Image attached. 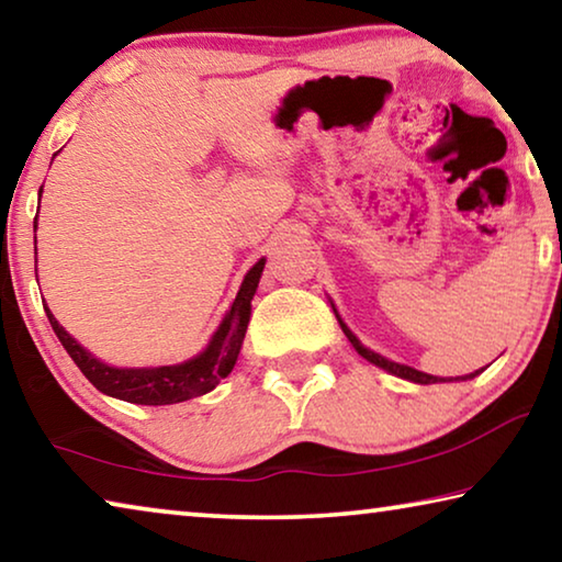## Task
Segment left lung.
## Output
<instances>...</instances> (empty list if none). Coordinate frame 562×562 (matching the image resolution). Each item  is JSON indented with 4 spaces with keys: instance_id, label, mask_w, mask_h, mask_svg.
Instances as JSON below:
<instances>
[{
    "instance_id": "obj_1",
    "label": "left lung",
    "mask_w": 562,
    "mask_h": 562,
    "mask_svg": "<svg viewBox=\"0 0 562 562\" xmlns=\"http://www.w3.org/2000/svg\"><path fill=\"white\" fill-rule=\"evenodd\" d=\"M339 325H341V329H345V335H347V339L351 341V347H355L361 357H364L367 361H372V364H376V367L386 369V372H392L394 376L408 379V382H416V384H436V382H446V379H441V376H431V374H424V372H418V369H414V367L396 364V361H389V359H384L382 355H376V351L367 349V347H361V341H359L355 335H351V331L347 329L345 322L339 319ZM475 374H479V372H473V374L463 376V379H471V376H475Z\"/></svg>"
}]
</instances>
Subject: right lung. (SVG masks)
I'll return each instance as SVG.
<instances>
[{
    "label": "right lung",
    "mask_w": 562,
    "mask_h": 562,
    "mask_svg": "<svg viewBox=\"0 0 562 562\" xmlns=\"http://www.w3.org/2000/svg\"><path fill=\"white\" fill-rule=\"evenodd\" d=\"M42 198V190H40ZM36 231V217H34ZM265 268V260L255 262L250 272L245 274L243 288L237 292L231 312H227L221 329L215 331L211 345L201 355L183 361L176 367H156V369H116L103 364L101 359L89 355L79 341H76L69 331H66L54 315L46 310V317L52 322V329L56 337L69 351L74 364L81 369V374L99 389V392L123 398L131 404L144 406H164V404H178L188 402L193 396H203L221 384V379L233 372L237 355H240L247 322H250V300L255 290H258L260 274Z\"/></svg>",
    "instance_id": "obj_1"
}]
</instances>
